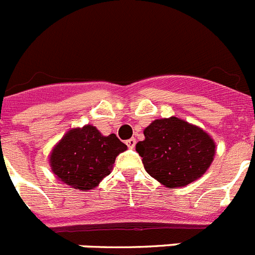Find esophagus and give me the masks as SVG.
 I'll list each match as a JSON object with an SVG mask.
<instances>
[{"label": "esophagus", "mask_w": 255, "mask_h": 255, "mask_svg": "<svg viewBox=\"0 0 255 255\" xmlns=\"http://www.w3.org/2000/svg\"><path fill=\"white\" fill-rule=\"evenodd\" d=\"M135 144H136V140H135L134 138L129 139V140H126V145H128L129 148H134Z\"/></svg>", "instance_id": "1"}]
</instances>
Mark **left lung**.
Listing matches in <instances>:
<instances>
[{
  "instance_id": "left-lung-1",
  "label": "left lung",
  "mask_w": 255,
  "mask_h": 255,
  "mask_svg": "<svg viewBox=\"0 0 255 255\" xmlns=\"http://www.w3.org/2000/svg\"><path fill=\"white\" fill-rule=\"evenodd\" d=\"M136 144L144 168L168 189L186 186L203 176L213 162L216 143L202 128L179 117L158 119L144 129Z\"/></svg>"
}]
</instances>
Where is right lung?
Returning a JSON list of instances; mask_svg holds the SVG:
<instances>
[{
  "label": "right lung",
  "instance_id": "1",
  "mask_svg": "<svg viewBox=\"0 0 255 255\" xmlns=\"http://www.w3.org/2000/svg\"><path fill=\"white\" fill-rule=\"evenodd\" d=\"M128 149L115 134L102 135L93 125L69 130L49 154V166L60 181L73 189L93 190L111 173L115 159Z\"/></svg>",
  "mask_w": 255,
  "mask_h": 255
}]
</instances>
